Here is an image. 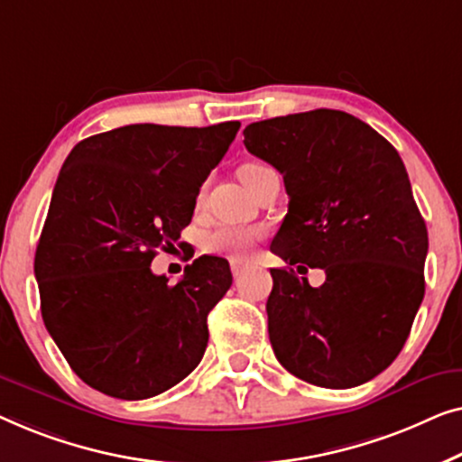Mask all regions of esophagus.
<instances>
[{
	"label": "esophagus",
	"mask_w": 462,
	"mask_h": 462,
	"mask_svg": "<svg viewBox=\"0 0 462 462\" xmlns=\"http://www.w3.org/2000/svg\"><path fill=\"white\" fill-rule=\"evenodd\" d=\"M245 270H246V263H243V262H234V263H232V274H234V278H238L240 274H243Z\"/></svg>",
	"instance_id": "obj_1"
}]
</instances>
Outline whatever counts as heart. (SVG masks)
<instances>
[{
  "label": "heart",
  "instance_id": "heart-1",
  "mask_svg": "<svg viewBox=\"0 0 462 462\" xmlns=\"http://www.w3.org/2000/svg\"><path fill=\"white\" fill-rule=\"evenodd\" d=\"M262 167L257 163H245L238 169V175L243 178L245 173H249L251 169ZM253 240L255 234L246 228H238V226H222V228L213 230L205 236L203 249L209 255L217 257H228V259H245L253 249Z\"/></svg>",
  "mask_w": 462,
  "mask_h": 462
}]
</instances>
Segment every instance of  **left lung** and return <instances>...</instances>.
<instances>
[{
    "mask_svg": "<svg viewBox=\"0 0 462 462\" xmlns=\"http://www.w3.org/2000/svg\"><path fill=\"white\" fill-rule=\"evenodd\" d=\"M245 146L284 178L289 213L272 253L322 287L270 270L278 362L318 387L362 385L404 347L425 295L427 226L400 154L366 123L318 108L245 127Z\"/></svg>",
    "mask_w": 462,
    "mask_h": 462,
    "instance_id": "obj_1",
    "label": "left lung"
}]
</instances>
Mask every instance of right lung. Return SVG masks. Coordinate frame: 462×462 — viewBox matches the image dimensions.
Listing matches in <instances>:
<instances>
[{
	"label": "right lung",
	"instance_id": "obj_1",
	"mask_svg": "<svg viewBox=\"0 0 462 462\" xmlns=\"http://www.w3.org/2000/svg\"><path fill=\"white\" fill-rule=\"evenodd\" d=\"M238 127L138 123L81 140L64 161L35 278L45 328L89 387L146 400L199 366L230 265L203 255L169 284L151 262L190 224L200 186Z\"/></svg>",
	"mask_w": 462,
	"mask_h": 462
}]
</instances>
